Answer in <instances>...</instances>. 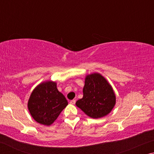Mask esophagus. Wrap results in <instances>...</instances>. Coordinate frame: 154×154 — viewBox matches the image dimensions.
<instances>
[{
    "label": "esophagus",
    "mask_w": 154,
    "mask_h": 154,
    "mask_svg": "<svg viewBox=\"0 0 154 154\" xmlns=\"http://www.w3.org/2000/svg\"><path fill=\"white\" fill-rule=\"evenodd\" d=\"M75 103H76V100H71V102H70V103H71V105H75Z\"/></svg>",
    "instance_id": "34e87169"
}]
</instances>
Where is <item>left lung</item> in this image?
Wrapping results in <instances>:
<instances>
[{
    "label": "left lung",
    "mask_w": 154,
    "mask_h": 154,
    "mask_svg": "<svg viewBox=\"0 0 154 154\" xmlns=\"http://www.w3.org/2000/svg\"><path fill=\"white\" fill-rule=\"evenodd\" d=\"M83 93V98L75 104L92 118L98 119L106 116L116 105V97L111 85L97 72L85 77Z\"/></svg>",
    "instance_id": "left-lung-1"
}]
</instances>
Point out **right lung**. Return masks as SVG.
I'll use <instances>...</instances> for the list:
<instances>
[{
    "mask_svg": "<svg viewBox=\"0 0 154 154\" xmlns=\"http://www.w3.org/2000/svg\"><path fill=\"white\" fill-rule=\"evenodd\" d=\"M68 105L64 96L57 89L56 83L47 81L38 85L28 102V108L35 120L50 126Z\"/></svg>",
    "mask_w": 154,
    "mask_h": 154,
    "instance_id": "add662e5",
    "label": "right lung"
}]
</instances>
